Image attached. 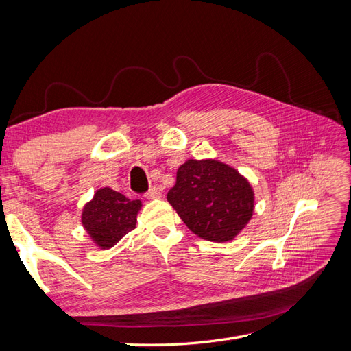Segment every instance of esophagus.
I'll list each match as a JSON object with an SVG mask.
<instances>
[{
  "instance_id": "34e87169",
  "label": "esophagus",
  "mask_w": 351,
  "mask_h": 351,
  "mask_svg": "<svg viewBox=\"0 0 351 351\" xmlns=\"http://www.w3.org/2000/svg\"><path fill=\"white\" fill-rule=\"evenodd\" d=\"M145 196H146V199H159L162 196V193L158 187H152V189H149V192H147Z\"/></svg>"
}]
</instances>
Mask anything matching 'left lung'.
I'll use <instances>...</instances> for the list:
<instances>
[{
    "label": "left lung",
    "mask_w": 351,
    "mask_h": 351,
    "mask_svg": "<svg viewBox=\"0 0 351 351\" xmlns=\"http://www.w3.org/2000/svg\"><path fill=\"white\" fill-rule=\"evenodd\" d=\"M178 217L196 236L224 243L240 234L254 210L249 180L218 159H187L167 195Z\"/></svg>",
    "instance_id": "1"
}]
</instances>
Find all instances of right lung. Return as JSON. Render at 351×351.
Listing matches in <instances>:
<instances>
[{
  "label": "right lung",
  "instance_id": "right-lung-1",
  "mask_svg": "<svg viewBox=\"0 0 351 351\" xmlns=\"http://www.w3.org/2000/svg\"><path fill=\"white\" fill-rule=\"evenodd\" d=\"M142 202L102 187L83 206L82 226L99 249H111L136 227Z\"/></svg>",
  "mask_w": 351,
  "mask_h": 351
}]
</instances>
